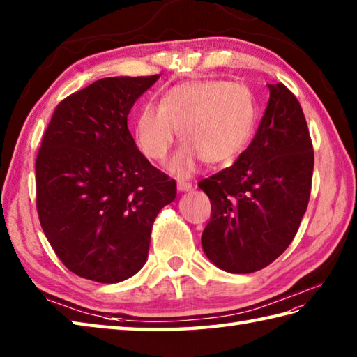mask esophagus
Here are the masks:
<instances>
[{"label":"esophagus","mask_w":357,"mask_h":357,"mask_svg":"<svg viewBox=\"0 0 357 357\" xmlns=\"http://www.w3.org/2000/svg\"><path fill=\"white\" fill-rule=\"evenodd\" d=\"M178 190L179 192H187V190H192V183H187V181H178Z\"/></svg>","instance_id":"1"}]
</instances>
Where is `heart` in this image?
<instances>
[{
	"label": "heart",
	"instance_id": "heart-1",
	"mask_svg": "<svg viewBox=\"0 0 357 357\" xmlns=\"http://www.w3.org/2000/svg\"><path fill=\"white\" fill-rule=\"evenodd\" d=\"M256 101L251 90L225 79L178 84L158 105L142 107L135 119V144L151 160H164L178 135L185 140L170 162L181 176L201 162L229 164L241 156L255 131Z\"/></svg>",
	"mask_w": 357,
	"mask_h": 357
}]
</instances>
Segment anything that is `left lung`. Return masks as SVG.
Here are the masks:
<instances>
[{
  "instance_id": "8db88e82",
  "label": "left lung",
  "mask_w": 357,
  "mask_h": 357,
  "mask_svg": "<svg viewBox=\"0 0 357 357\" xmlns=\"http://www.w3.org/2000/svg\"><path fill=\"white\" fill-rule=\"evenodd\" d=\"M268 89L250 146L231 167L198 183L211 199L203 250L229 273L262 270L287 250L312 187L314 146L300 101L282 82Z\"/></svg>"
}]
</instances>
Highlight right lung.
<instances>
[{
	"instance_id": "obj_1",
	"label": "right lung",
	"mask_w": 357,
	"mask_h": 357,
	"mask_svg": "<svg viewBox=\"0 0 357 357\" xmlns=\"http://www.w3.org/2000/svg\"><path fill=\"white\" fill-rule=\"evenodd\" d=\"M102 77L56 106L36 159V206L57 257L90 281L144 267L153 223L176 183L150 164L128 129L135 100L159 79Z\"/></svg>"
}]
</instances>
